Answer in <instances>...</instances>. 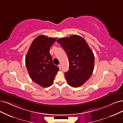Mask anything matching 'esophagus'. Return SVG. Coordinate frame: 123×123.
<instances>
[{
	"label": "esophagus",
	"mask_w": 123,
	"mask_h": 123,
	"mask_svg": "<svg viewBox=\"0 0 123 123\" xmlns=\"http://www.w3.org/2000/svg\"><path fill=\"white\" fill-rule=\"evenodd\" d=\"M58 67H59V68H60V69L61 68V64H59V65H58Z\"/></svg>",
	"instance_id": "1"
}]
</instances>
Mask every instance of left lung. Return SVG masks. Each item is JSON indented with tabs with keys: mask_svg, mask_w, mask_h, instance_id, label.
<instances>
[{
	"mask_svg": "<svg viewBox=\"0 0 123 123\" xmlns=\"http://www.w3.org/2000/svg\"><path fill=\"white\" fill-rule=\"evenodd\" d=\"M57 42L66 52L69 70L64 74L67 83L79 87L91 76L94 67V55L86 40L80 36L72 35L58 39Z\"/></svg>",
	"mask_w": 123,
	"mask_h": 123,
	"instance_id": "8db88e82",
	"label": "left lung"
}]
</instances>
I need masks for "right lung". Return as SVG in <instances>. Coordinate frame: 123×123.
Segmentation results:
<instances>
[{
    "mask_svg": "<svg viewBox=\"0 0 123 123\" xmlns=\"http://www.w3.org/2000/svg\"><path fill=\"white\" fill-rule=\"evenodd\" d=\"M57 38L40 35L30 45L25 57L29 76L34 82L43 87H49L53 83L59 67L53 63L49 48Z\"/></svg>",
    "mask_w": 123,
    "mask_h": 123,
    "instance_id": "add662e5",
    "label": "right lung"
}]
</instances>
